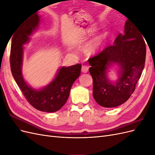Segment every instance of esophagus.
Masks as SVG:
<instances>
[{"mask_svg": "<svg viewBox=\"0 0 155 155\" xmlns=\"http://www.w3.org/2000/svg\"><path fill=\"white\" fill-rule=\"evenodd\" d=\"M81 71L83 73H87L88 71V67L86 65H83L81 67Z\"/></svg>", "mask_w": 155, "mask_h": 155, "instance_id": "34e87169", "label": "esophagus"}]
</instances>
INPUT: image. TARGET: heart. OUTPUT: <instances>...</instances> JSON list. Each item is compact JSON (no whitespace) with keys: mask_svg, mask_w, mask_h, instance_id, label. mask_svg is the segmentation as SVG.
Wrapping results in <instances>:
<instances>
[{"mask_svg":"<svg viewBox=\"0 0 155 155\" xmlns=\"http://www.w3.org/2000/svg\"><path fill=\"white\" fill-rule=\"evenodd\" d=\"M98 46V41H95L94 43H92L90 46H89V50L91 51H95Z\"/></svg>","mask_w":155,"mask_h":155,"instance_id":"1","label":"heart"}]
</instances>
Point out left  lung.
I'll return each mask as SVG.
<instances>
[{"mask_svg":"<svg viewBox=\"0 0 155 155\" xmlns=\"http://www.w3.org/2000/svg\"><path fill=\"white\" fill-rule=\"evenodd\" d=\"M142 35L137 27L127 20L124 34L117 36L114 45L88 60L91 66L89 72L93 79V97L100 106L118 107L127 101L134 91L145 65L146 48ZM114 64L119 69L118 78L112 81L107 72Z\"/></svg>","mask_w":155,"mask_h":155,"instance_id":"1","label":"left lung"}]
</instances>
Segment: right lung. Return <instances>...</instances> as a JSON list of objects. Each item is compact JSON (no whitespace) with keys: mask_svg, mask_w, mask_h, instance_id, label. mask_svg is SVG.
Masks as SVG:
<instances>
[{"mask_svg":"<svg viewBox=\"0 0 155 155\" xmlns=\"http://www.w3.org/2000/svg\"><path fill=\"white\" fill-rule=\"evenodd\" d=\"M40 18L38 13L34 14L27 18L14 34L10 51L11 70L17 84L30 105L41 111L54 112L66 104L73 83L80 76L81 65L77 64L59 68L53 80L42 88L36 89L27 83L22 72L23 45L28 43L30 35L38 28Z\"/></svg>","mask_w":155,"mask_h":155,"instance_id":"obj_1","label":"right lung"}]
</instances>
